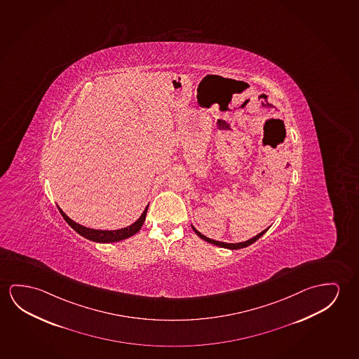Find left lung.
<instances>
[{"instance_id":"obj_1","label":"left lung","mask_w":359,"mask_h":359,"mask_svg":"<svg viewBox=\"0 0 359 359\" xmlns=\"http://www.w3.org/2000/svg\"><path fill=\"white\" fill-rule=\"evenodd\" d=\"M193 230L195 231V233L199 236V238H203V240H205V241H208V243H214V245H216V246H220V248H230V250H238V248H248V246H250L251 243H254L255 241H257L264 233H265L266 231H267V229L266 230H264L262 232H259V235H256L255 238H250V240H248V241H245V243H221V241H216V240H211V238H206V236H204L201 232L198 231L195 227L193 226Z\"/></svg>"}]
</instances>
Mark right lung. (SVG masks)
<instances>
[{"label":"right lung","instance_id":"add662e5","mask_svg":"<svg viewBox=\"0 0 359 359\" xmlns=\"http://www.w3.org/2000/svg\"><path fill=\"white\" fill-rule=\"evenodd\" d=\"M60 212L63 216V219L67 221V224L72 227L74 231H77L83 238H88L90 241H95V243H116L121 241L124 238H130L133 235H135L137 232L143 226L144 221H145V216H147V211H148V206L147 209L144 210L143 214L139 217L138 220L132 224L130 226L124 227V229H119V230H113V231H108V230H94V229H88V227L82 226L77 222L71 220L68 216L62 211L60 208Z\"/></svg>","mask_w":359,"mask_h":359}]
</instances>
